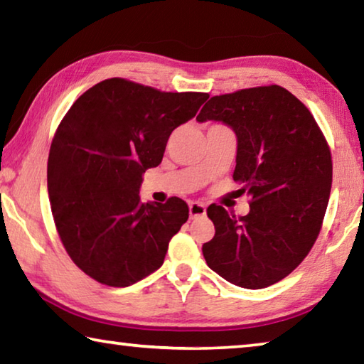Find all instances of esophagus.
<instances>
[{
	"label": "esophagus",
	"instance_id": "obj_1",
	"mask_svg": "<svg viewBox=\"0 0 364 364\" xmlns=\"http://www.w3.org/2000/svg\"><path fill=\"white\" fill-rule=\"evenodd\" d=\"M207 208L204 204L200 202H191L189 204V217L191 218H197V217H205Z\"/></svg>",
	"mask_w": 364,
	"mask_h": 364
}]
</instances>
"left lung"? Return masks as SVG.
<instances>
[{
  "label": "left lung",
  "instance_id": "left-lung-1",
  "mask_svg": "<svg viewBox=\"0 0 364 364\" xmlns=\"http://www.w3.org/2000/svg\"><path fill=\"white\" fill-rule=\"evenodd\" d=\"M197 120H218L237 138L232 180L250 196L245 217L207 208L215 225L202 245L208 267L244 289L284 279L321 231L332 184L328 141L315 117L279 85L213 96Z\"/></svg>",
  "mask_w": 364,
  "mask_h": 364
}]
</instances>
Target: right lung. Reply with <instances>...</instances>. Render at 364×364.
I'll return each instance as SVG.
<instances>
[{
    "instance_id": "add662e5",
    "label": "right lung",
    "mask_w": 364,
    "mask_h": 364,
    "mask_svg": "<svg viewBox=\"0 0 364 364\" xmlns=\"http://www.w3.org/2000/svg\"><path fill=\"white\" fill-rule=\"evenodd\" d=\"M207 97L107 78L64 115L48 157L49 202L67 254L90 278L127 287L162 267L189 207L180 197L141 202L139 186Z\"/></svg>"
}]
</instances>
